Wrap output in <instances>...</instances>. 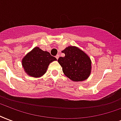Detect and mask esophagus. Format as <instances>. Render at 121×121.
<instances>
[{"instance_id": "1", "label": "esophagus", "mask_w": 121, "mask_h": 121, "mask_svg": "<svg viewBox=\"0 0 121 121\" xmlns=\"http://www.w3.org/2000/svg\"><path fill=\"white\" fill-rule=\"evenodd\" d=\"M56 58L57 60L59 58V55H56Z\"/></svg>"}]
</instances>
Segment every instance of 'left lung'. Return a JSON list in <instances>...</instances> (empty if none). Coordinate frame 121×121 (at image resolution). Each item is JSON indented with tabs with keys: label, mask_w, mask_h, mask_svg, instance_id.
I'll return each mask as SVG.
<instances>
[{
	"label": "left lung",
	"mask_w": 121,
	"mask_h": 121,
	"mask_svg": "<svg viewBox=\"0 0 121 121\" xmlns=\"http://www.w3.org/2000/svg\"><path fill=\"white\" fill-rule=\"evenodd\" d=\"M65 56L58 61L64 74L74 82L85 81L91 72V60L89 56L75 46H68L61 51Z\"/></svg>",
	"instance_id": "obj_1"
}]
</instances>
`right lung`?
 Instances as JSON below:
<instances>
[{
    "label": "right lung",
    "instance_id": "1",
    "mask_svg": "<svg viewBox=\"0 0 121 121\" xmlns=\"http://www.w3.org/2000/svg\"><path fill=\"white\" fill-rule=\"evenodd\" d=\"M57 60L48 51H44L39 47H35L22 59V66L28 75L40 77L46 73L49 65Z\"/></svg>",
    "mask_w": 121,
    "mask_h": 121
}]
</instances>
